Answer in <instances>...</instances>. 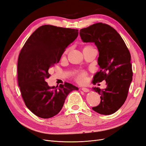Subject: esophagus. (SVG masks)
<instances>
[{
  "label": "esophagus",
  "instance_id": "obj_1",
  "mask_svg": "<svg viewBox=\"0 0 146 146\" xmlns=\"http://www.w3.org/2000/svg\"><path fill=\"white\" fill-rule=\"evenodd\" d=\"M82 90L83 92H88L90 91V90L88 89V88H85V87H83V88H82Z\"/></svg>",
  "mask_w": 146,
  "mask_h": 146
}]
</instances>
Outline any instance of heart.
<instances>
[{"label": "heart", "mask_w": 146, "mask_h": 146, "mask_svg": "<svg viewBox=\"0 0 146 146\" xmlns=\"http://www.w3.org/2000/svg\"><path fill=\"white\" fill-rule=\"evenodd\" d=\"M87 47H89V46H87ZM85 76L86 74L84 73V72H81V73H79L77 76V80L80 82V83H82L83 82L84 80H85Z\"/></svg>", "instance_id": "b5f03b06"}]
</instances>
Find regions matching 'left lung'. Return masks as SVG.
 I'll return each instance as SVG.
<instances>
[{"instance_id": "left-lung-1", "label": "left lung", "mask_w": 146, "mask_h": 146, "mask_svg": "<svg viewBox=\"0 0 146 146\" xmlns=\"http://www.w3.org/2000/svg\"><path fill=\"white\" fill-rule=\"evenodd\" d=\"M83 42H93L99 51L100 71L94 76L93 83L106 81L107 87L92 88L100 95V103L92 108L94 111L109 115L117 111L127 99L133 72L131 55L125 43L111 26L96 23L80 30Z\"/></svg>"}]
</instances>
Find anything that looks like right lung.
<instances>
[{
    "label": "right lung",
    "instance_id": "right-lung-1",
    "mask_svg": "<svg viewBox=\"0 0 146 146\" xmlns=\"http://www.w3.org/2000/svg\"><path fill=\"white\" fill-rule=\"evenodd\" d=\"M77 29L44 25L30 35L20 52L17 80L27 107L35 115L47 119L62 109L66 98L78 88L69 83L49 86L48 70L58 63L66 48L76 39Z\"/></svg>",
    "mask_w": 146,
    "mask_h": 146
}]
</instances>
